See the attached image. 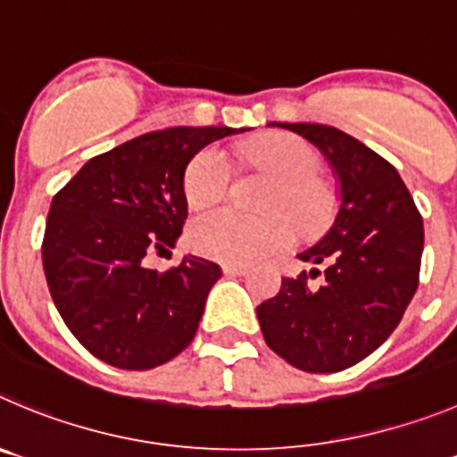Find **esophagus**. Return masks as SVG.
I'll use <instances>...</instances> for the list:
<instances>
[{
	"mask_svg": "<svg viewBox=\"0 0 457 457\" xmlns=\"http://www.w3.org/2000/svg\"><path fill=\"white\" fill-rule=\"evenodd\" d=\"M223 272L225 275H245L248 268L241 266V263H223Z\"/></svg>",
	"mask_w": 457,
	"mask_h": 457,
	"instance_id": "34e87169",
	"label": "esophagus"
}]
</instances>
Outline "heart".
Here are the masks:
<instances>
[{"mask_svg":"<svg viewBox=\"0 0 457 457\" xmlns=\"http://www.w3.org/2000/svg\"><path fill=\"white\" fill-rule=\"evenodd\" d=\"M238 157L272 170L277 185L266 200L270 212L250 214L223 207L198 216L191 225V243L200 254L219 262L253 263L291 248L297 234H318L329 225L336 198L315 178L320 157L304 139L277 132L237 146ZM234 166L220 146H204L185 169V198L194 209L220 203L232 189Z\"/></svg>","mask_w":457,"mask_h":457,"instance_id":"b5f03b06","label":"heart"}]
</instances>
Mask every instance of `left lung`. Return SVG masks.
Instances as JSON below:
<instances>
[{
    "mask_svg": "<svg viewBox=\"0 0 457 457\" xmlns=\"http://www.w3.org/2000/svg\"><path fill=\"white\" fill-rule=\"evenodd\" d=\"M309 139L340 182L329 232L297 257L325 263L322 284L284 277L257 306L263 340L293 368L347 370L381 347L402 322L420 284L424 223L395 166L347 132L322 123H270Z\"/></svg>",
    "mask_w": 457,
    "mask_h": 457,
    "instance_id": "1",
    "label": "left lung"
}]
</instances>
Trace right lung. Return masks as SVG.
Segmentation results:
<instances>
[{
	"instance_id": "right-lung-1",
	"label": "right lung",
	"mask_w": 457,
	"mask_h": 457,
	"mask_svg": "<svg viewBox=\"0 0 457 457\" xmlns=\"http://www.w3.org/2000/svg\"><path fill=\"white\" fill-rule=\"evenodd\" d=\"M243 128L178 126L92 157L51 200L42 266L79 343L119 370H151L194 340L214 262L187 254L166 272L146 257L176 245L187 220L185 169Z\"/></svg>"
}]
</instances>
